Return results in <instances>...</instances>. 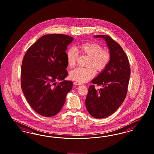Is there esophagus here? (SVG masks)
Masks as SVG:
<instances>
[{
    "instance_id": "esophagus-1",
    "label": "esophagus",
    "mask_w": 154,
    "mask_h": 154,
    "mask_svg": "<svg viewBox=\"0 0 154 154\" xmlns=\"http://www.w3.org/2000/svg\"><path fill=\"white\" fill-rule=\"evenodd\" d=\"M74 84L75 85H82L80 83L78 82H75L74 83Z\"/></svg>"
}]
</instances>
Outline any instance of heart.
Returning a JSON list of instances; mask_svg holds the SVG:
<instances>
[{
	"mask_svg": "<svg viewBox=\"0 0 154 154\" xmlns=\"http://www.w3.org/2000/svg\"><path fill=\"white\" fill-rule=\"evenodd\" d=\"M78 51L83 55L88 57L87 68L77 67L69 72V77L79 83L85 82L94 75L93 68L97 72L103 71L108 66L111 57V54L107 49H103L100 45L95 42H87L80 45ZM72 47H69L66 51L67 62L69 67H72L75 64L78 57V53ZM92 66L93 68L91 67Z\"/></svg>",
	"mask_w": 154,
	"mask_h": 154,
	"instance_id": "b5f03b06",
	"label": "heart"
}]
</instances>
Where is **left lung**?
Wrapping results in <instances>:
<instances>
[{"mask_svg":"<svg viewBox=\"0 0 154 154\" xmlns=\"http://www.w3.org/2000/svg\"><path fill=\"white\" fill-rule=\"evenodd\" d=\"M104 39L111 54L108 66L91 82L85 99L86 108L97 119L106 118L114 113L125 99L131 69L127 56L122 47L108 35H95Z\"/></svg>","mask_w":154,"mask_h":154,"instance_id":"left-lung-1","label":"left lung"}]
</instances>
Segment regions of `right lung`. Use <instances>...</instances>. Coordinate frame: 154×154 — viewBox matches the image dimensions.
Instances as JSON below:
<instances>
[{"label": "right lung", "mask_w": 154, "mask_h": 154, "mask_svg": "<svg viewBox=\"0 0 154 154\" xmlns=\"http://www.w3.org/2000/svg\"><path fill=\"white\" fill-rule=\"evenodd\" d=\"M73 38L45 35L31 46L23 58L21 87L30 106L46 117L60 111L73 83L64 80L68 72L66 51ZM57 80L61 81L58 84Z\"/></svg>", "instance_id": "1"}]
</instances>
